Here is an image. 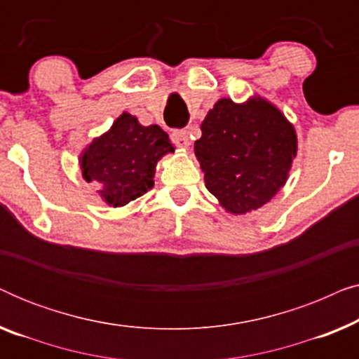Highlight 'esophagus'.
<instances>
[{
  "instance_id": "esophagus-1",
  "label": "esophagus",
  "mask_w": 359,
  "mask_h": 359,
  "mask_svg": "<svg viewBox=\"0 0 359 359\" xmlns=\"http://www.w3.org/2000/svg\"><path fill=\"white\" fill-rule=\"evenodd\" d=\"M171 140H173L175 145L183 147V149H188L189 144H191L189 132L183 130V129H176V130L171 132Z\"/></svg>"
}]
</instances>
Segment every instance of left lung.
<instances>
[{"mask_svg":"<svg viewBox=\"0 0 359 359\" xmlns=\"http://www.w3.org/2000/svg\"><path fill=\"white\" fill-rule=\"evenodd\" d=\"M194 154L205 188L232 214H247L271 201L286 183L297 154L294 127L271 102L219 100L201 126Z\"/></svg>","mask_w":359,"mask_h":359,"instance_id":"1","label":"left lung"}]
</instances>
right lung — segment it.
I'll return each instance as SVG.
<instances>
[{
    "label": "right lung",
    "instance_id": "add662e5",
    "mask_svg": "<svg viewBox=\"0 0 359 359\" xmlns=\"http://www.w3.org/2000/svg\"><path fill=\"white\" fill-rule=\"evenodd\" d=\"M168 151L175 149L161 127H144L124 112L81 154L83 178L100 183L101 198L121 208L154 188L156 161Z\"/></svg>",
    "mask_w": 359,
    "mask_h": 359
}]
</instances>
